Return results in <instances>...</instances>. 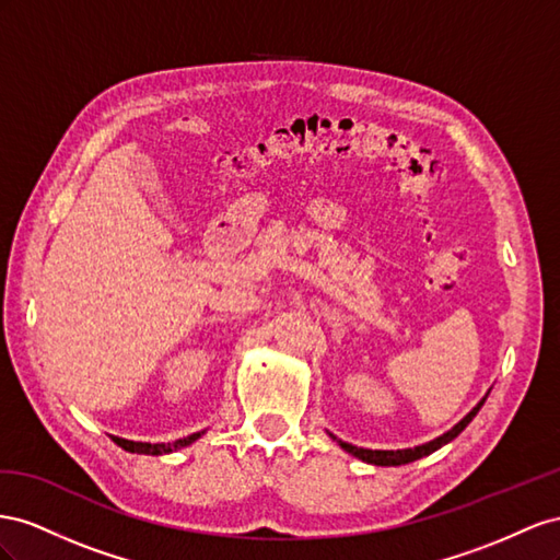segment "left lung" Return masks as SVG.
Wrapping results in <instances>:
<instances>
[{
  "label": "left lung",
  "instance_id": "left-lung-1",
  "mask_svg": "<svg viewBox=\"0 0 560 560\" xmlns=\"http://www.w3.org/2000/svg\"><path fill=\"white\" fill-rule=\"evenodd\" d=\"M488 398V396H486ZM486 398H481V401L476 404V408L467 415V418H462L451 431H445L443 436H439V439H434V441H429V443H422V445H415V448H406V451H369V448H357V445H351V443H345V441H338L335 439L332 434V439L340 443V448H345L349 455H354V457H359V459H363V462H369V465H377V467H398V465H408V462H415V459H420V457H427V455H431L434 451H439L441 445H445V443H451L455 436H459L462 431H465V427L476 418V412L481 410V406L486 404Z\"/></svg>",
  "mask_w": 560,
  "mask_h": 560
}]
</instances>
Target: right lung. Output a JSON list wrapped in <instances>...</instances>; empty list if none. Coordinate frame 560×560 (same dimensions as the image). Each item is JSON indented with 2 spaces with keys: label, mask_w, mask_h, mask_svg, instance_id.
Masks as SVG:
<instances>
[{
  "label": "right lung",
  "mask_w": 560,
  "mask_h": 560,
  "mask_svg": "<svg viewBox=\"0 0 560 560\" xmlns=\"http://www.w3.org/2000/svg\"><path fill=\"white\" fill-rule=\"evenodd\" d=\"M203 434V431H197V434H191L187 439H178L173 443H142V441H126V439H119V436H112V441H115L119 448L129 451V453H138V455H166V453H173L178 448H185V445L195 443L199 436Z\"/></svg>",
  "instance_id": "obj_1"
}]
</instances>
